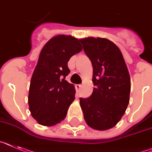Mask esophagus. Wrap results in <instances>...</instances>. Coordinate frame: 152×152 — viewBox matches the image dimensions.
Wrapping results in <instances>:
<instances>
[{
    "mask_svg": "<svg viewBox=\"0 0 152 152\" xmlns=\"http://www.w3.org/2000/svg\"><path fill=\"white\" fill-rule=\"evenodd\" d=\"M75 86H76V91H79V90H80V89H81L82 85H80V84H76V85Z\"/></svg>",
    "mask_w": 152,
    "mask_h": 152,
    "instance_id": "obj_1",
    "label": "esophagus"
}]
</instances>
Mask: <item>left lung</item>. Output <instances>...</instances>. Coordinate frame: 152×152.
Masks as SVG:
<instances>
[{
    "mask_svg": "<svg viewBox=\"0 0 152 152\" xmlns=\"http://www.w3.org/2000/svg\"><path fill=\"white\" fill-rule=\"evenodd\" d=\"M93 66L91 96L80 98L84 119L89 127L105 131L115 126L129 103L131 80L122 53L106 38L80 39Z\"/></svg>",
    "mask_w": 152,
    "mask_h": 152,
    "instance_id": "8db88e82",
    "label": "left lung"
}]
</instances>
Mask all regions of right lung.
<instances>
[{
    "label": "right lung",
    "instance_id": "1",
    "mask_svg": "<svg viewBox=\"0 0 152 152\" xmlns=\"http://www.w3.org/2000/svg\"><path fill=\"white\" fill-rule=\"evenodd\" d=\"M83 50L80 39L56 35L45 43L30 80L28 105L33 118L41 125L53 126L66 118L75 99V86L66 80L67 63Z\"/></svg>",
    "mask_w": 152,
    "mask_h": 152
}]
</instances>
